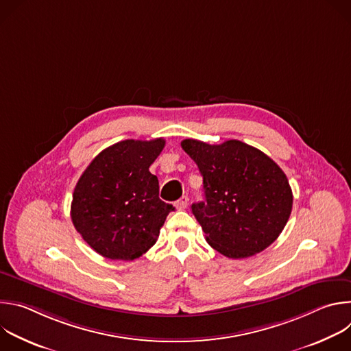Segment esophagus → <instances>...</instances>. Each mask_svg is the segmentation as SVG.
<instances>
[{
	"mask_svg": "<svg viewBox=\"0 0 351 351\" xmlns=\"http://www.w3.org/2000/svg\"><path fill=\"white\" fill-rule=\"evenodd\" d=\"M187 204H189V197L187 195H183V197H180L178 202L175 203V207L178 208V210H186L187 208Z\"/></svg>",
	"mask_w": 351,
	"mask_h": 351,
	"instance_id": "esophagus-1",
	"label": "esophagus"
}]
</instances>
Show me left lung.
Instances as JSON below:
<instances>
[{"label":"left lung","instance_id":"1","mask_svg":"<svg viewBox=\"0 0 351 351\" xmlns=\"http://www.w3.org/2000/svg\"><path fill=\"white\" fill-rule=\"evenodd\" d=\"M182 148L203 176L204 202L191 213L208 244L228 258H247L271 245L286 226L293 194L285 172L258 148L186 138Z\"/></svg>","mask_w":351,"mask_h":351}]
</instances>
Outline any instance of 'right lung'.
Returning <instances> with one entry per match:
<instances>
[{"mask_svg": "<svg viewBox=\"0 0 351 351\" xmlns=\"http://www.w3.org/2000/svg\"><path fill=\"white\" fill-rule=\"evenodd\" d=\"M164 145V138L119 141L103 149L82 173L71 218L98 254L132 261L156 244L175 210L158 197V179L148 169Z\"/></svg>", "mask_w": 351, "mask_h": 351, "instance_id": "1", "label": "right lung"}]
</instances>
